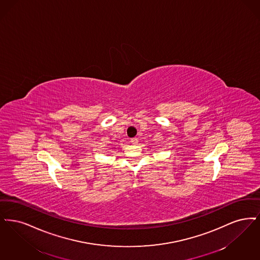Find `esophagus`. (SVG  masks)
<instances>
[{
    "mask_svg": "<svg viewBox=\"0 0 260 260\" xmlns=\"http://www.w3.org/2000/svg\"><path fill=\"white\" fill-rule=\"evenodd\" d=\"M130 142H131L132 144H138V142H139V141H138V139H137V138H132V139L130 140Z\"/></svg>",
    "mask_w": 260,
    "mask_h": 260,
    "instance_id": "34e87169",
    "label": "esophagus"
}]
</instances>
